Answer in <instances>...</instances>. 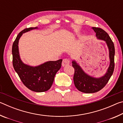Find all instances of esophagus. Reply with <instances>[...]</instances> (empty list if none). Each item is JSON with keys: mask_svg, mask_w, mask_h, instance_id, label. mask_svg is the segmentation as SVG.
Instances as JSON below:
<instances>
[{"mask_svg": "<svg viewBox=\"0 0 123 123\" xmlns=\"http://www.w3.org/2000/svg\"><path fill=\"white\" fill-rule=\"evenodd\" d=\"M69 64V61L68 59H63L62 63V66L63 67H65Z\"/></svg>", "mask_w": 123, "mask_h": 123, "instance_id": "obj_1", "label": "esophagus"}]
</instances>
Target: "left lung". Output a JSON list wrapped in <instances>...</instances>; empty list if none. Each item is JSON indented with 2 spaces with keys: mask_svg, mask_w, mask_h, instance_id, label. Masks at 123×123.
<instances>
[{
  "mask_svg": "<svg viewBox=\"0 0 123 123\" xmlns=\"http://www.w3.org/2000/svg\"><path fill=\"white\" fill-rule=\"evenodd\" d=\"M92 29L96 34L98 39L105 41L109 49L110 64L104 75L96 78L87 74L75 60H72V66L75 69L73 78L74 85L79 91L85 93H95L104 88L111 77L114 68L115 49L113 42L107 33L103 29L95 27H92Z\"/></svg>",
  "mask_w": 123,
  "mask_h": 123,
  "instance_id": "left-lung-1",
  "label": "left lung"
}]
</instances>
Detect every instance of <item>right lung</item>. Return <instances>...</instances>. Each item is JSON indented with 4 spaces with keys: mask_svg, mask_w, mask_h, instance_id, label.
<instances>
[{
    "mask_svg": "<svg viewBox=\"0 0 123 123\" xmlns=\"http://www.w3.org/2000/svg\"><path fill=\"white\" fill-rule=\"evenodd\" d=\"M38 27L24 29L18 34L12 45L13 66L20 80L27 88L36 92H43L50 88L56 73L61 67L62 60L47 61L38 66L24 63L20 59L18 43L23 34Z\"/></svg>",
    "mask_w": 123,
    "mask_h": 123,
    "instance_id": "right-lung-1",
    "label": "right lung"
}]
</instances>
